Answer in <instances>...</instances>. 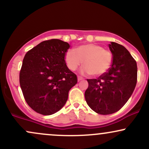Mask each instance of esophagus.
Wrapping results in <instances>:
<instances>
[{
  "instance_id": "1",
  "label": "esophagus",
  "mask_w": 149,
  "mask_h": 149,
  "mask_svg": "<svg viewBox=\"0 0 149 149\" xmlns=\"http://www.w3.org/2000/svg\"><path fill=\"white\" fill-rule=\"evenodd\" d=\"M83 80V78H82V77H80V76H78V81H80V80Z\"/></svg>"
}]
</instances>
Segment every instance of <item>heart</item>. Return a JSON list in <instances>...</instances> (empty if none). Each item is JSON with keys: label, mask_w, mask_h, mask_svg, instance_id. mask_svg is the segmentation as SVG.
<instances>
[{"label": "heart", "mask_w": 149, "mask_h": 149, "mask_svg": "<svg viewBox=\"0 0 149 149\" xmlns=\"http://www.w3.org/2000/svg\"><path fill=\"white\" fill-rule=\"evenodd\" d=\"M112 59L110 51L96 44H86L69 49L64 57L66 66L71 71H76L83 61V72L94 76L107 72L111 65Z\"/></svg>", "instance_id": "b5f03b06"}]
</instances>
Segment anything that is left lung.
Segmentation results:
<instances>
[{
	"instance_id": "1",
	"label": "left lung",
	"mask_w": 149,
	"mask_h": 149,
	"mask_svg": "<svg viewBox=\"0 0 149 149\" xmlns=\"http://www.w3.org/2000/svg\"><path fill=\"white\" fill-rule=\"evenodd\" d=\"M111 66L97 79H88L85 92L87 104L94 111L109 115L119 111L134 92L137 80V66L124 46L111 42Z\"/></svg>"
}]
</instances>
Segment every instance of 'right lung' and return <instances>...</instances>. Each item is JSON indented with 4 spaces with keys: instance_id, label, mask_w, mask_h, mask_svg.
<instances>
[{
    "instance_id": "add662e5",
    "label": "right lung",
    "mask_w": 149,
    "mask_h": 149,
    "mask_svg": "<svg viewBox=\"0 0 149 149\" xmlns=\"http://www.w3.org/2000/svg\"><path fill=\"white\" fill-rule=\"evenodd\" d=\"M69 44L59 39L39 43L25 54L19 83L28 105L36 112L49 116L59 111L78 80L65 62Z\"/></svg>"
}]
</instances>
